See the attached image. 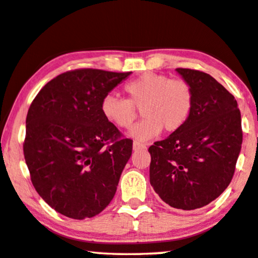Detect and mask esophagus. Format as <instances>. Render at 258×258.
I'll list each match as a JSON object with an SVG mask.
<instances>
[{
	"label": "esophagus",
	"instance_id": "34e87169",
	"mask_svg": "<svg viewBox=\"0 0 258 258\" xmlns=\"http://www.w3.org/2000/svg\"><path fill=\"white\" fill-rule=\"evenodd\" d=\"M145 149H146L145 144H142L139 142L133 143V150H135V151H140V150H145Z\"/></svg>",
	"mask_w": 258,
	"mask_h": 258
}]
</instances>
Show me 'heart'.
<instances>
[{
  "instance_id": "b5f03b06",
  "label": "heart",
  "mask_w": 258,
  "mask_h": 258,
  "mask_svg": "<svg viewBox=\"0 0 258 258\" xmlns=\"http://www.w3.org/2000/svg\"><path fill=\"white\" fill-rule=\"evenodd\" d=\"M126 99L113 94L102 98L100 111L104 118L118 128L132 126L140 109L144 119L130 131L140 142L152 139L163 128L179 131L190 118L195 105L194 88L184 79H170L163 74L144 73L123 86Z\"/></svg>"
}]
</instances>
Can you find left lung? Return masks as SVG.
<instances>
[{
  "label": "left lung",
  "mask_w": 258,
  "mask_h": 258,
  "mask_svg": "<svg viewBox=\"0 0 258 258\" xmlns=\"http://www.w3.org/2000/svg\"><path fill=\"white\" fill-rule=\"evenodd\" d=\"M176 71L194 88V109L179 131L150 146V183L170 207L195 210L219 197L231 181L242 119L235 97L210 74Z\"/></svg>",
  "instance_id": "1"
}]
</instances>
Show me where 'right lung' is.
I'll list each match as a JSON object with an SVG mask.
<instances>
[{
  "label": "right lung",
  "mask_w": 258,
  "mask_h": 258,
  "mask_svg": "<svg viewBox=\"0 0 258 258\" xmlns=\"http://www.w3.org/2000/svg\"><path fill=\"white\" fill-rule=\"evenodd\" d=\"M130 74L66 72L44 85L28 109L23 153L30 179L66 217H94L114 197L133 142L102 116L100 104Z\"/></svg>",
  "instance_id": "add662e5"
}]
</instances>
